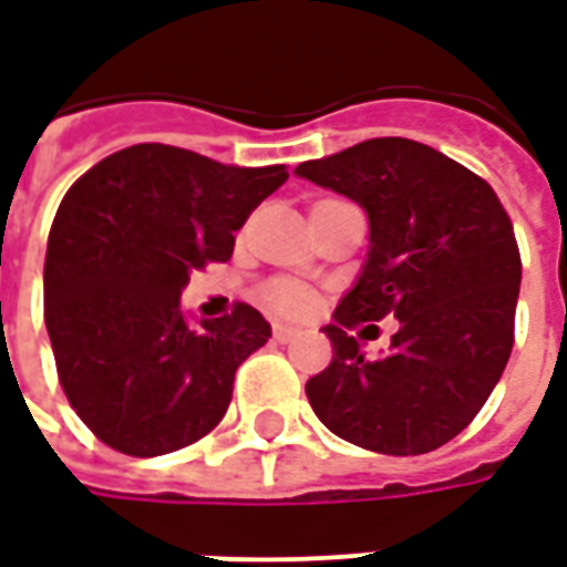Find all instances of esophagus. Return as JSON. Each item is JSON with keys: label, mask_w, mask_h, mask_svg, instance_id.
<instances>
[{"label": "esophagus", "mask_w": 567, "mask_h": 567, "mask_svg": "<svg viewBox=\"0 0 567 567\" xmlns=\"http://www.w3.org/2000/svg\"><path fill=\"white\" fill-rule=\"evenodd\" d=\"M297 333H300V328H295V324H282V321L272 324V340L276 343H291Z\"/></svg>", "instance_id": "34e87169"}]
</instances>
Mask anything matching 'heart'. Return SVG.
I'll return each mask as SVG.
<instances>
[{
  "instance_id": "b5f03b06",
  "label": "heart",
  "mask_w": 567,
  "mask_h": 567,
  "mask_svg": "<svg viewBox=\"0 0 567 567\" xmlns=\"http://www.w3.org/2000/svg\"><path fill=\"white\" fill-rule=\"evenodd\" d=\"M260 300L270 312H279V316H303L312 309V291L307 285L291 282V279H272L264 285Z\"/></svg>"
}]
</instances>
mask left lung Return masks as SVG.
<instances>
[{"label": "left lung", "instance_id": "obj_1", "mask_svg": "<svg viewBox=\"0 0 567 567\" xmlns=\"http://www.w3.org/2000/svg\"><path fill=\"white\" fill-rule=\"evenodd\" d=\"M295 173L355 199L370 221L364 270L324 324L333 358L307 382L309 404L361 450H437L483 410L513 349L523 260L498 194L401 136L358 142ZM392 311L390 352L364 359L348 331Z\"/></svg>", "mask_w": 567, "mask_h": 567}]
</instances>
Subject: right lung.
Wrapping results in <instances>:
<instances>
[{
  "label": "right lung",
  "mask_w": 567,
  "mask_h": 567,
  "mask_svg": "<svg viewBox=\"0 0 567 567\" xmlns=\"http://www.w3.org/2000/svg\"><path fill=\"white\" fill-rule=\"evenodd\" d=\"M288 169L227 166L142 142L69 187L44 255V324L60 385L105 446L151 458L218 425L236 368L270 340L258 309L187 324L190 272L234 255L236 230Z\"/></svg>",
  "instance_id": "obj_1"
}]
</instances>
